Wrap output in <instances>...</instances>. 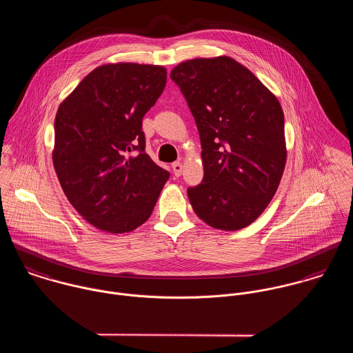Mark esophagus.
I'll return each mask as SVG.
<instances>
[{
    "mask_svg": "<svg viewBox=\"0 0 353 353\" xmlns=\"http://www.w3.org/2000/svg\"><path fill=\"white\" fill-rule=\"evenodd\" d=\"M171 167H172V171H174L175 176H179V175L182 174V168H183L182 163H179V161H175V163H172V164H171Z\"/></svg>",
    "mask_w": 353,
    "mask_h": 353,
    "instance_id": "34e87169",
    "label": "esophagus"
}]
</instances>
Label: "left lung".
<instances>
[{"mask_svg":"<svg viewBox=\"0 0 353 353\" xmlns=\"http://www.w3.org/2000/svg\"><path fill=\"white\" fill-rule=\"evenodd\" d=\"M170 77L200 132L203 179L188 189L196 214L217 230L250 225L272 201L285 167L280 101L225 55L185 61Z\"/></svg>","mask_w":353,"mask_h":353,"instance_id":"left-lung-1","label":"left lung"}]
</instances>
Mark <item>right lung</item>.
<instances>
[{
    "label": "right lung",
    "instance_id": "add662e5",
    "mask_svg": "<svg viewBox=\"0 0 353 353\" xmlns=\"http://www.w3.org/2000/svg\"><path fill=\"white\" fill-rule=\"evenodd\" d=\"M167 70L107 63L87 74L58 107L52 163L73 208L110 234L151 216L170 172L145 153L143 118L159 99Z\"/></svg>",
    "mask_w": 353,
    "mask_h": 353
}]
</instances>
